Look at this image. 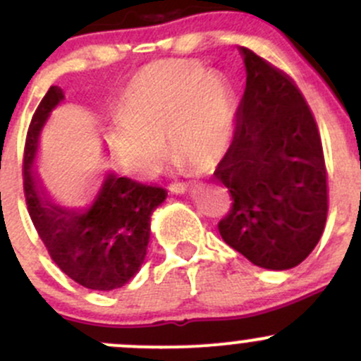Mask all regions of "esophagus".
Returning <instances> with one entry per match:
<instances>
[{"label":"esophagus","mask_w":361,"mask_h":361,"mask_svg":"<svg viewBox=\"0 0 361 361\" xmlns=\"http://www.w3.org/2000/svg\"><path fill=\"white\" fill-rule=\"evenodd\" d=\"M170 192H173V195H184L185 191H188V184H180V182H173V184H170Z\"/></svg>","instance_id":"34e87169"}]
</instances>
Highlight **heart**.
<instances>
[{"label":"heart","instance_id":"b5f03b06","mask_svg":"<svg viewBox=\"0 0 361 361\" xmlns=\"http://www.w3.org/2000/svg\"><path fill=\"white\" fill-rule=\"evenodd\" d=\"M118 118L111 151L128 176L158 173L169 154L166 139L176 147L177 165L208 170L222 161L235 139L236 95L221 74L189 62H159L130 80Z\"/></svg>","mask_w":361,"mask_h":361}]
</instances>
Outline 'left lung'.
<instances>
[{"mask_svg":"<svg viewBox=\"0 0 361 361\" xmlns=\"http://www.w3.org/2000/svg\"><path fill=\"white\" fill-rule=\"evenodd\" d=\"M247 87L228 154L214 176L233 207L222 240L266 269H290L313 252L325 228L329 185L322 139L297 85L240 47Z\"/></svg>","mask_w":361,"mask_h":361,"instance_id":"obj_1","label":"left lung"}]
</instances>
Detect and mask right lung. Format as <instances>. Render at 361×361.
<instances>
[{
  "instance_id": "obj_1",
  "label": "right lung",
  "mask_w": 361,
  "mask_h": 361,
  "mask_svg": "<svg viewBox=\"0 0 361 361\" xmlns=\"http://www.w3.org/2000/svg\"><path fill=\"white\" fill-rule=\"evenodd\" d=\"M62 100V88L50 87L32 114L22 169L25 203L51 261L71 280L90 290H114L142 266L151 214L165 202L166 191L104 170L87 198L76 203L54 198L39 180L36 158L39 133Z\"/></svg>"
}]
</instances>
